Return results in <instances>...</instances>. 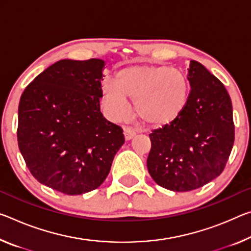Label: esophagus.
Here are the masks:
<instances>
[{
	"instance_id": "obj_1",
	"label": "esophagus",
	"mask_w": 251,
	"mask_h": 251,
	"mask_svg": "<svg viewBox=\"0 0 251 251\" xmlns=\"http://www.w3.org/2000/svg\"><path fill=\"white\" fill-rule=\"evenodd\" d=\"M124 135H125V140L129 141L136 135V130H135L133 127L130 126H125L124 127Z\"/></svg>"
}]
</instances>
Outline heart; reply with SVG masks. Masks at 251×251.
Returning a JSON list of instances; mask_svg holds the SVG:
<instances>
[{"mask_svg": "<svg viewBox=\"0 0 251 251\" xmlns=\"http://www.w3.org/2000/svg\"><path fill=\"white\" fill-rule=\"evenodd\" d=\"M104 96L114 116H124L129 98L138 118L158 126L181 114L188 100V83L181 70L168 66H130L118 71L115 82L106 83Z\"/></svg>", "mask_w": 251, "mask_h": 251, "instance_id": "b5f03b06", "label": "heart"}]
</instances>
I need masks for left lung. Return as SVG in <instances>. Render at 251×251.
<instances>
[{
    "mask_svg": "<svg viewBox=\"0 0 251 251\" xmlns=\"http://www.w3.org/2000/svg\"><path fill=\"white\" fill-rule=\"evenodd\" d=\"M190 94L181 114L150 134L147 169L162 188L186 192L220 176L234 142L228 91L200 62H190Z\"/></svg>",
    "mask_w": 251,
    "mask_h": 251,
    "instance_id": "8db88e82",
    "label": "left lung"
}]
</instances>
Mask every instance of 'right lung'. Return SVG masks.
<instances>
[{"instance_id":"add662e5","label":"right lung","mask_w":251,"mask_h":251,"mask_svg":"<svg viewBox=\"0 0 251 251\" xmlns=\"http://www.w3.org/2000/svg\"><path fill=\"white\" fill-rule=\"evenodd\" d=\"M105 61L53 63L34 78L19 104L18 144L41 184L75 196L97 189L124 144L123 129L102 116Z\"/></svg>"}]
</instances>
